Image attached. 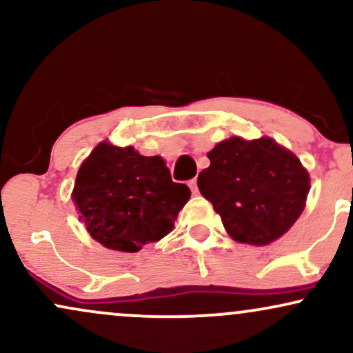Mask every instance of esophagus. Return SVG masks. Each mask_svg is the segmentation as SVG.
<instances>
[{
    "label": "esophagus",
    "instance_id": "34e87169",
    "mask_svg": "<svg viewBox=\"0 0 353 353\" xmlns=\"http://www.w3.org/2000/svg\"><path fill=\"white\" fill-rule=\"evenodd\" d=\"M188 185L190 188V190H192V194L199 192V189H197V179H196V177H194V179H190V181L188 182Z\"/></svg>",
    "mask_w": 353,
    "mask_h": 353
}]
</instances>
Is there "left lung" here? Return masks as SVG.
Here are the masks:
<instances>
[{
	"instance_id": "1",
	"label": "left lung",
	"mask_w": 353,
	"mask_h": 353,
	"mask_svg": "<svg viewBox=\"0 0 353 353\" xmlns=\"http://www.w3.org/2000/svg\"><path fill=\"white\" fill-rule=\"evenodd\" d=\"M197 177L234 241L267 245L283 236L305 208L310 177L297 156L270 137H229L208 154Z\"/></svg>"
}]
</instances>
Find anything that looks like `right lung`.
I'll list each match as a JSON object with an SVG mask.
<instances>
[{"instance_id": "right-lung-1", "label": "right lung", "mask_w": 353, "mask_h": 353, "mask_svg": "<svg viewBox=\"0 0 353 353\" xmlns=\"http://www.w3.org/2000/svg\"><path fill=\"white\" fill-rule=\"evenodd\" d=\"M189 197L188 185L172 182L163 157L108 143L81 164L72 189L91 237L121 252H137L168 236Z\"/></svg>"}]
</instances>
